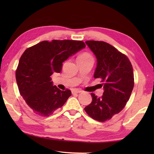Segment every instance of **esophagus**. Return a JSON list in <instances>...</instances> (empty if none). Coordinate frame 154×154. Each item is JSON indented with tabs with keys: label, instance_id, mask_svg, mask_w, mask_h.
Masks as SVG:
<instances>
[{
	"label": "esophagus",
	"instance_id": "1",
	"mask_svg": "<svg viewBox=\"0 0 154 154\" xmlns=\"http://www.w3.org/2000/svg\"><path fill=\"white\" fill-rule=\"evenodd\" d=\"M82 92V90H78V89H74L72 90V94H77V93H81Z\"/></svg>",
	"mask_w": 154,
	"mask_h": 154
}]
</instances>
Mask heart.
<instances>
[{"instance_id": "obj_1", "label": "heart", "mask_w": 154, "mask_h": 154, "mask_svg": "<svg viewBox=\"0 0 154 154\" xmlns=\"http://www.w3.org/2000/svg\"><path fill=\"white\" fill-rule=\"evenodd\" d=\"M78 59H92V57L88 53H83L79 56Z\"/></svg>"}]
</instances>
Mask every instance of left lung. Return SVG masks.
Segmentation results:
<instances>
[{
	"mask_svg": "<svg viewBox=\"0 0 154 154\" xmlns=\"http://www.w3.org/2000/svg\"><path fill=\"white\" fill-rule=\"evenodd\" d=\"M97 58L94 79H100L104 89L100 97L91 93L92 101L85 112L100 122L110 120L123 110L134 87V73L131 62L125 54L103 41L85 42Z\"/></svg>",
	"mask_w": 154,
	"mask_h": 154,
	"instance_id": "8db88e82",
	"label": "left lung"
}]
</instances>
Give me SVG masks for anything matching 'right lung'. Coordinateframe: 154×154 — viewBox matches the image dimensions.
I'll return each instance as SVG.
<instances>
[{"label":"right lung","mask_w":154,"mask_h":154,"mask_svg":"<svg viewBox=\"0 0 154 154\" xmlns=\"http://www.w3.org/2000/svg\"><path fill=\"white\" fill-rule=\"evenodd\" d=\"M85 48L81 41H42L25 50L16 70L21 96L36 114L49 116L61 108L71 95L70 90H61L51 81V75L60 73L62 63Z\"/></svg>","instance_id":"right-lung-1"}]
</instances>
